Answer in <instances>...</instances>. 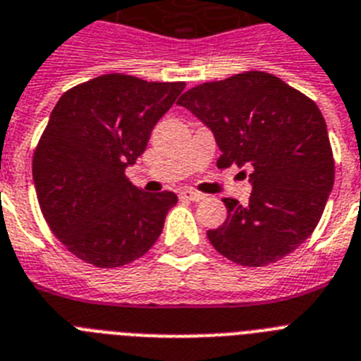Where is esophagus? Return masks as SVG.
<instances>
[{
  "label": "esophagus",
  "mask_w": 361,
  "mask_h": 361,
  "mask_svg": "<svg viewBox=\"0 0 361 361\" xmlns=\"http://www.w3.org/2000/svg\"><path fill=\"white\" fill-rule=\"evenodd\" d=\"M180 198H183V200H190V202H200L202 198H204V195H202V192H198V190L183 189V190H180Z\"/></svg>",
  "instance_id": "34e87169"
}]
</instances>
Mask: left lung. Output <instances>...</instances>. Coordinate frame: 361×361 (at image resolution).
Masks as SVG:
<instances>
[{
    "label": "left lung",
    "instance_id": "8db88e82",
    "mask_svg": "<svg viewBox=\"0 0 361 361\" xmlns=\"http://www.w3.org/2000/svg\"><path fill=\"white\" fill-rule=\"evenodd\" d=\"M178 104L213 131L222 152L219 169L252 166L247 206L224 198L226 221L207 231L215 250L245 267H265L297 250L321 221L336 174L315 102L252 70L192 87Z\"/></svg>",
    "mask_w": 361,
    "mask_h": 361
}]
</instances>
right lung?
Here are the masks:
<instances>
[{
  "label": "right lung",
  "instance_id": "add662e5",
  "mask_svg": "<svg viewBox=\"0 0 361 361\" xmlns=\"http://www.w3.org/2000/svg\"><path fill=\"white\" fill-rule=\"evenodd\" d=\"M183 89L181 81L105 74L59 98L35 150L33 180L44 219L75 257L113 269L157 241L178 196L145 192L126 169Z\"/></svg>",
  "mask_w": 361,
  "mask_h": 361
}]
</instances>
